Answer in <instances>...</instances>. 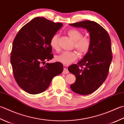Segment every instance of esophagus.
<instances>
[{"mask_svg":"<svg viewBox=\"0 0 124 124\" xmlns=\"http://www.w3.org/2000/svg\"><path fill=\"white\" fill-rule=\"evenodd\" d=\"M62 73H63V74H68L69 73L68 70V69L66 68H64L63 69V71Z\"/></svg>","mask_w":124,"mask_h":124,"instance_id":"1","label":"esophagus"}]
</instances>
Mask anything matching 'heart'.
Masks as SVG:
<instances>
[{
  "mask_svg": "<svg viewBox=\"0 0 124 124\" xmlns=\"http://www.w3.org/2000/svg\"><path fill=\"white\" fill-rule=\"evenodd\" d=\"M67 35L74 41V47L80 55H84L88 53L91 46V39L88 36H83L81 31L77 29L72 28L69 30L67 32ZM59 35L55 34L50 39V45L53 49L57 50L59 48ZM78 54L75 51L72 52H63L55 57L56 61L62 63L64 65L72 63L78 59Z\"/></svg>",
  "mask_w": 124,
  "mask_h": 124,
  "instance_id": "heart-1",
  "label": "heart"
}]
</instances>
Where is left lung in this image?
<instances>
[{"mask_svg":"<svg viewBox=\"0 0 124 124\" xmlns=\"http://www.w3.org/2000/svg\"><path fill=\"white\" fill-rule=\"evenodd\" d=\"M70 25L85 28L90 33L91 46L89 52L78 64L68 68L76 77L70 88L75 93L86 95L97 90L108 76L112 59L110 37L108 31L94 21L85 20Z\"/></svg>","mask_w":124,"mask_h":124,"instance_id":"left-lung-1","label":"left lung"}]
</instances>
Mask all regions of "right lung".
I'll use <instances>...</instances> for the list:
<instances>
[{
	"label": "right lung",
	"mask_w": 124,
	"mask_h": 124,
	"mask_svg": "<svg viewBox=\"0 0 124 124\" xmlns=\"http://www.w3.org/2000/svg\"><path fill=\"white\" fill-rule=\"evenodd\" d=\"M45 18L37 17L26 23L16 34L13 42L11 63L17 84L27 93H42L56 76L63 71L59 62L45 63L54 56L50 40L62 27Z\"/></svg>",
	"instance_id": "right-lung-1"
}]
</instances>
